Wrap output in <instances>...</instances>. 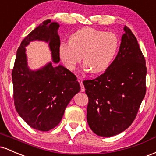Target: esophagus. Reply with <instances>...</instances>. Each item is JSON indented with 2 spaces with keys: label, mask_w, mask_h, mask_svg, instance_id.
<instances>
[{
  "label": "esophagus",
  "mask_w": 156,
  "mask_h": 156,
  "mask_svg": "<svg viewBox=\"0 0 156 156\" xmlns=\"http://www.w3.org/2000/svg\"><path fill=\"white\" fill-rule=\"evenodd\" d=\"M78 81H79V83H80V91H81L82 92H84V91H85V88H84V86H83V82H82V80H78Z\"/></svg>",
  "instance_id": "34e87169"
}]
</instances>
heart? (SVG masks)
Returning a JSON list of instances; mask_svg holds the SVG:
<instances>
[{"instance_id": "1", "label": "heart", "mask_w": 156, "mask_h": 156, "mask_svg": "<svg viewBox=\"0 0 156 156\" xmlns=\"http://www.w3.org/2000/svg\"><path fill=\"white\" fill-rule=\"evenodd\" d=\"M119 44L115 34L86 27L69 36V43L60 44L58 54L69 70L76 68L82 56L84 67L92 74H99L110 67Z\"/></svg>"}]
</instances>
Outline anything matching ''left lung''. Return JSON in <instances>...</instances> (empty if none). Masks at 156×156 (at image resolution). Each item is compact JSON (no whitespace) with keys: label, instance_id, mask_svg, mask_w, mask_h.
Listing matches in <instances>:
<instances>
[{"label":"left lung","instance_id":"obj_1","mask_svg":"<svg viewBox=\"0 0 156 156\" xmlns=\"http://www.w3.org/2000/svg\"><path fill=\"white\" fill-rule=\"evenodd\" d=\"M124 31L110 67L94 79L83 82L89 98L87 122L101 136H112L126 130L145 96V59L130 28L125 26Z\"/></svg>","mask_w":156,"mask_h":156}]
</instances>
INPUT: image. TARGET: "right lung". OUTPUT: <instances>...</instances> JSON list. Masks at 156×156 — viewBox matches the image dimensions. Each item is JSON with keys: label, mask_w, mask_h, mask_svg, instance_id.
Masks as SVG:
<instances>
[{"label": "right lung", "mask_w": 156, "mask_h": 156, "mask_svg": "<svg viewBox=\"0 0 156 156\" xmlns=\"http://www.w3.org/2000/svg\"><path fill=\"white\" fill-rule=\"evenodd\" d=\"M58 28L47 20L27 35L17 49L12 73L16 110L30 127L41 131L59 124L66 107L80 90L76 76L62 65L49 62L37 70L28 67L25 48L34 40L49 42L53 62H59Z\"/></svg>", "instance_id": "right-lung-1"}]
</instances>
